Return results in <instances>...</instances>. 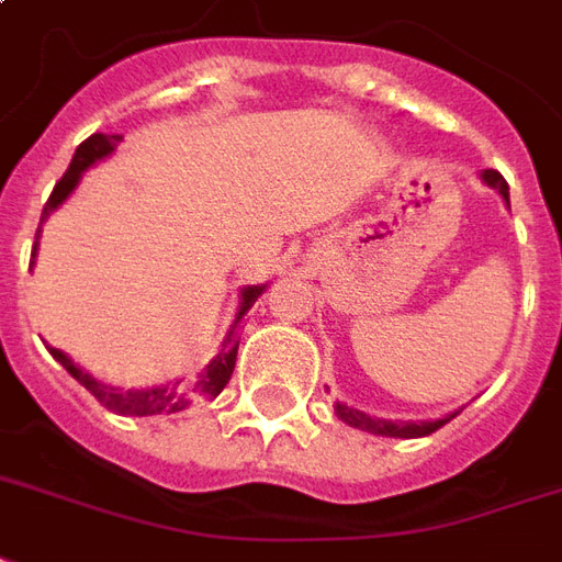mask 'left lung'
Instances as JSON below:
<instances>
[{
  "instance_id": "8db88e82",
  "label": "left lung",
  "mask_w": 562,
  "mask_h": 562,
  "mask_svg": "<svg viewBox=\"0 0 562 562\" xmlns=\"http://www.w3.org/2000/svg\"><path fill=\"white\" fill-rule=\"evenodd\" d=\"M480 180L488 186V189H495L497 195L504 198V204L509 206V186L501 177V171L495 168H486ZM335 415L344 420V424L356 426V429H364V432H373V436H385V438H420L429 436V432H436L441 426L450 420V417H457L459 412H450L445 417H436V420H385V417H373L364 415V412H358V408L346 406V403H335Z\"/></svg>"
}]
</instances>
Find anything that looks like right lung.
I'll list each match as a JSON object with an SVG mask.
<instances>
[{
	"mask_svg": "<svg viewBox=\"0 0 562 562\" xmlns=\"http://www.w3.org/2000/svg\"><path fill=\"white\" fill-rule=\"evenodd\" d=\"M124 136H105V133H94L91 138H86L82 145L76 147L74 159H70V168L65 171V177L58 180L56 189H53V195L46 201L44 206V216H41V225H44L46 218L56 213L58 206L65 204L67 198L74 195V189L79 186L82 175H86L88 168H94L97 162H103L105 156L115 154L117 142ZM37 236H41V227H37ZM37 257V239L35 248H32V263L29 269L35 266ZM269 284H251L243 286L239 290V311H236L234 326L227 328V337L218 346V352L213 356V361L198 373L195 379H177L171 385H154V387H121V385H109V382H100L88 373L86 367H79L74 358L56 349V346H46L49 349V356L56 358L58 364L65 367L67 373L79 382L82 387H88L91 394L103 403L109 412H115V415H126V417H147V415H175V412H183L198 400H210V396L222 394V387L231 382V373H234L236 364V349H239V323L246 319V314L251 311L257 299L263 296V290Z\"/></svg>",
	"mask_w": 562,
	"mask_h": 562,
	"instance_id": "obj_1",
	"label": "right lung"
}]
</instances>
